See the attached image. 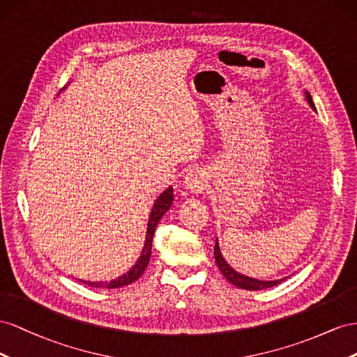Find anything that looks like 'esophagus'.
Returning a JSON list of instances; mask_svg holds the SVG:
<instances>
[{"label": "esophagus", "instance_id": "1", "mask_svg": "<svg viewBox=\"0 0 357 357\" xmlns=\"http://www.w3.org/2000/svg\"><path fill=\"white\" fill-rule=\"evenodd\" d=\"M206 184L208 182L205 173L200 169H191L184 178V188L187 192H191V195H197V192L205 190Z\"/></svg>", "mask_w": 357, "mask_h": 357}]
</instances>
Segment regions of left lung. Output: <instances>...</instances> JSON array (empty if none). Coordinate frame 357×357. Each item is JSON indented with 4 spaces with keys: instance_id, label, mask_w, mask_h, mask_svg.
Wrapping results in <instances>:
<instances>
[{
    "instance_id": "8db88e82",
    "label": "left lung",
    "mask_w": 357,
    "mask_h": 357,
    "mask_svg": "<svg viewBox=\"0 0 357 357\" xmlns=\"http://www.w3.org/2000/svg\"><path fill=\"white\" fill-rule=\"evenodd\" d=\"M303 93H305V100L308 101V105L311 106V109L315 110L314 101H312L308 91H303ZM315 112H317V110H315ZM213 256H215V261H217L218 269L221 271V273L224 275V277H226V280L229 282H231L233 286H236L239 289L264 290V289H271L273 286H277V284H280V282H282L284 280H286V278H281V280H275V281H263V280L251 278V277H247V275L239 273L238 271L233 269L226 260H224L222 254H221V250H220V245H218V239L215 241V247H213Z\"/></svg>"
}]
</instances>
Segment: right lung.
Wrapping results in <instances>:
<instances>
[{
  "label": "right lung",
  "mask_w": 357,
  "mask_h": 357,
  "mask_svg": "<svg viewBox=\"0 0 357 357\" xmlns=\"http://www.w3.org/2000/svg\"><path fill=\"white\" fill-rule=\"evenodd\" d=\"M66 88H63V91ZM172 203H173V188L167 187L157 197V200L154 202V206H152V209H151L149 218H148L145 245H144V248H142L140 257L137 259V261L133 264V266H131L130 271L119 275L118 278L112 280L109 282L107 281H85V280H79V281H82L84 284H86V286L96 287V289H119V287L128 286V284L139 280L142 277V273L145 272L148 263H149V259H151L152 239H154V233H155V229H157V224L160 222L162 215H165V213L169 211V208L172 206Z\"/></svg>",
  "instance_id": "1"
}]
</instances>
